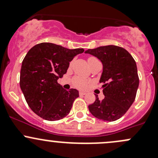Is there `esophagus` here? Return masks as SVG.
Here are the masks:
<instances>
[{
  "instance_id": "34e87169",
  "label": "esophagus",
  "mask_w": 158,
  "mask_h": 158,
  "mask_svg": "<svg viewBox=\"0 0 158 158\" xmlns=\"http://www.w3.org/2000/svg\"><path fill=\"white\" fill-rule=\"evenodd\" d=\"M85 94H86L85 92H82V91L79 92V95H85Z\"/></svg>"
}]
</instances>
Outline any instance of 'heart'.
<instances>
[{"label": "heart", "mask_w": 158, "mask_h": 158, "mask_svg": "<svg viewBox=\"0 0 158 158\" xmlns=\"http://www.w3.org/2000/svg\"><path fill=\"white\" fill-rule=\"evenodd\" d=\"M97 60L95 57H90L88 59V62L90 63L92 62V60ZM73 83L75 85V86H76L77 88H79V89H84L87 86L88 82L85 80V79H83V78L81 77H76L74 79Z\"/></svg>", "instance_id": "b5f03b06"}]
</instances>
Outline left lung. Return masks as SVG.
Wrapping results in <instances>:
<instances>
[{
  "instance_id": "obj_1",
  "label": "left lung",
  "mask_w": 158,
  "mask_h": 158,
  "mask_svg": "<svg viewBox=\"0 0 158 158\" xmlns=\"http://www.w3.org/2000/svg\"><path fill=\"white\" fill-rule=\"evenodd\" d=\"M85 54L100 60L103 71L100 83L103 84L104 98L89 105L91 114L104 121H115L127 113L134 102L139 88L137 66L133 57L126 49L107 45L88 49Z\"/></svg>"
}]
</instances>
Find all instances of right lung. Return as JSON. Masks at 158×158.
Here are the masks:
<instances>
[{"instance_id": "obj_1", "label": "right lung", "mask_w": 158, "mask_h": 158, "mask_svg": "<svg viewBox=\"0 0 158 158\" xmlns=\"http://www.w3.org/2000/svg\"><path fill=\"white\" fill-rule=\"evenodd\" d=\"M83 52V48L68 49L48 42L36 44L28 51L22 63L19 85L35 114L49 121L69 114L79 91L66 90L57 80L66 73L75 56Z\"/></svg>"}]
</instances>
